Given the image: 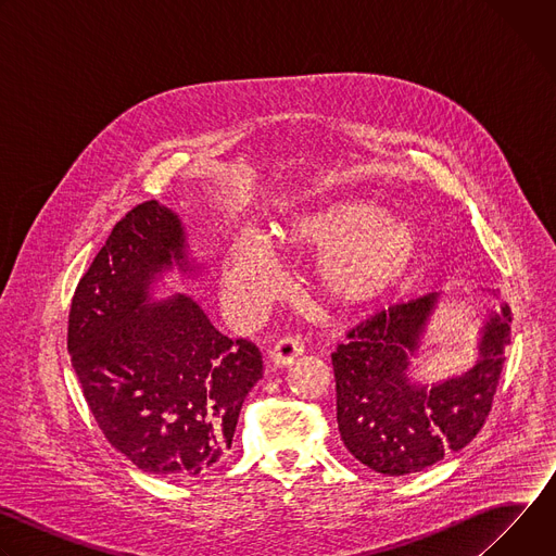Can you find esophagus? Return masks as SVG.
Wrapping results in <instances>:
<instances>
[{
    "label": "esophagus",
    "mask_w": 556,
    "mask_h": 556,
    "mask_svg": "<svg viewBox=\"0 0 556 556\" xmlns=\"http://www.w3.org/2000/svg\"><path fill=\"white\" fill-rule=\"evenodd\" d=\"M303 354V341L299 337H283L273 350H270V361L277 367L294 363Z\"/></svg>",
    "instance_id": "esophagus-1"
}]
</instances>
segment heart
<instances>
[{
    "instance_id": "b5f03b06",
    "label": "heart",
    "mask_w": 556,
    "mask_h": 556,
    "mask_svg": "<svg viewBox=\"0 0 556 556\" xmlns=\"http://www.w3.org/2000/svg\"><path fill=\"white\" fill-rule=\"evenodd\" d=\"M270 245L288 255L328 250L319 266L326 292L348 307H367L412 277L422 255V235L409 219L356 198L294 213L273 226L270 244L240 232L224 253V288L235 307L251 309L268 299L279 273Z\"/></svg>"
}]
</instances>
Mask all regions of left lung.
Returning <instances> with one entry per match:
<instances>
[{
  "mask_svg": "<svg viewBox=\"0 0 556 556\" xmlns=\"http://www.w3.org/2000/svg\"><path fill=\"white\" fill-rule=\"evenodd\" d=\"M440 301L431 292L382 309L332 354L341 440L361 464L391 478L420 472L480 433L510 345V307H486L475 365L433 384L416 380L412 363Z\"/></svg>",
  "mask_w": 556,
  "mask_h": 556,
  "instance_id": "left-lung-1",
  "label": "left lung"
}]
</instances>
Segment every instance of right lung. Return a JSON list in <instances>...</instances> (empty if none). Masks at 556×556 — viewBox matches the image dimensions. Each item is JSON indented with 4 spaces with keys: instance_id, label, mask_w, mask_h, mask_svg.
<instances>
[{
    "instance_id": "right-lung-1",
    "label": "right lung",
    "mask_w": 556,
    "mask_h": 556,
    "mask_svg": "<svg viewBox=\"0 0 556 556\" xmlns=\"http://www.w3.org/2000/svg\"><path fill=\"white\" fill-rule=\"evenodd\" d=\"M172 270L195 279L204 264L189 253L182 219L142 202L78 281L67 352L110 444L147 472L193 478L230 448L262 354L215 330L193 296L157 301Z\"/></svg>"
}]
</instances>
